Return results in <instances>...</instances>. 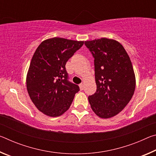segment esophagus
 Segmentation results:
<instances>
[{"mask_svg":"<svg viewBox=\"0 0 156 156\" xmlns=\"http://www.w3.org/2000/svg\"><path fill=\"white\" fill-rule=\"evenodd\" d=\"M79 87H80V90H83V89H84V84L83 83L80 84H79Z\"/></svg>","mask_w":156,"mask_h":156,"instance_id":"esophagus-1","label":"esophagus"}]
</instances>
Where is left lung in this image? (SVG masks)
Instances as JSON below:
<instances>
[{"mask_svg": "<svg viewBox=\"0 0 156 156\" xmlns=\"http://www.w3.org/2000/svg\"><path fill=\"white\" fill-rule=\"evenodd\" d=\"M84 44L94 57L96 93L88 97L93 112L101 118L118 114L130 101L136 76L127 52L114 39L102 38Z\"/></svg>", "mask_w": 156, "mask_h": 156, "instance_id": "1", "label": "left lung"}]
</instances>
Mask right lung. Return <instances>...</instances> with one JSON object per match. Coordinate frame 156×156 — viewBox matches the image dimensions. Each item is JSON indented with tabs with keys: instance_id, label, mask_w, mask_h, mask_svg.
Masks as SVG:
<instances>
[{
	"instance_id": "1",
	"label": "right lung",
	"mask_w": 156,
	"mask_h": 156,
	"mask_svg": "<svg viewBox=\"0 0 156 156\" xmlns=\"http://www.w3.org/2000/svg\"><path fill=\"white\" fill-rule=\"evenodd\" d=\"M84 41L48 38L37 47L26 77L29 96L41 112L58 117L67 112L79 87L67 80L65 65Z\"/></svg>"
}]
</instances>
